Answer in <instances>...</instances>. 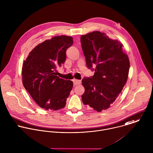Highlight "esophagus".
I'll return each mask as SVG.
<instances>
[{"label": "esophagus", "mask_w": 153, "mask_h": 153, "mask_svg": "<svg viewBox=\"0 0 153 153\" xmlns=\"http://www.w3.org/2000/svg\"><path fill=\"white\" fill-rule=\"evenodd\" d=\"M73 83L74 85H80L81 83V81L79 80H77V79H74L73 80Z\"/></svg>", "instance_id": "34e87169"}]
</instances>
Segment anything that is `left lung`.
<instances>
[{
    "label": "left lung",
    "mask_w": 153,
    "mask_h": 153,
    "mask_svg": "<svg viewBox=\"0 0 153 153\" xmlns=\"http://www.w3.org/2000/svg\"><path fill=\"white\" fill-rule=\"evenodd\" d=\"M80 41L87 67L95 70L92 77H84L82 81L85 88L82 101L100 112L110 107L125 85L129 59L122 49L123 45L104 33L95 31L82 35Z\"/></svg>",
    "instance_id": "8db88e82"
}]
</instances>
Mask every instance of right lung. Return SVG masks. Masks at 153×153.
Segmentation results:
<instances>
[{"label":"right lung","mask_w":153,"mask_h":153,"mask_svg":"<svg viewBox=\"0 0 153 153\" xmlns=\"http://www.w3.org/2000/svg\"><path fill=\"white\" fill-rule=\"evenodd\" d=\"M73 37L58 36L37 45L24 61L22 83L41 108L58 110L64 108L73 83L56 76V68L66 59V50L73 43Z\"/></svg>","instance_id":"add662e5"}]
</instances>
